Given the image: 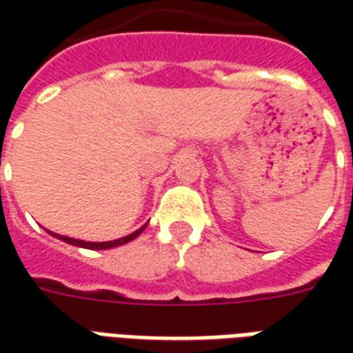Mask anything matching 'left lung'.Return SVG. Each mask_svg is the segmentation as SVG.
<instances>
[{
  "mask_svg": "<svg viewBox=\"0 0 353 353\" xmlns=\"http://www.w3.org/2000/svg\"><path fill=\"white\" fill-rule=\"evenodd\" d=\"M141 230L143 229H138L130 232V234H126L123 238H117V240H109V242H85V240H77V238H70V236H62V234H58V232H52L49 230L50 236L58 238V240H62L65 244H72V245H77V248H85V250H109V248H119V245H124L132 242L134 238H138L141 234Z\"/></svg>",
  "mask_w": 353,
  "mask_h": 353,
  "instance_id": "obj_1",
  "label": "left lung"
}]
</instances>
